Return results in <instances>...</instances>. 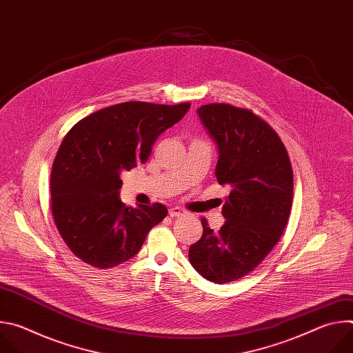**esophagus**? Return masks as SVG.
Returning <instances> with one entry per match:
<instances>
[{
    "mask_svg": "<svg viewBox=\"0 0 353 353\" xmlns=\"http://www.w3.org/2000/svg\"><path fill=\"white\" fill-rule=\"evenodd\" d=\"M184 214H185V211H184V210H181V208H179V207H173V208H170V210H169V215H170L172 218L181 216V215H184Z\"/></svg>",
    "mask_w": 353,
    "mask_h": 353,
    "instance_id": "esophagus-1",
    "label": "esophagus"
}]
</instances>
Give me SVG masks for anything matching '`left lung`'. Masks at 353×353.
I'll list each match as a JSON object with an SVG mask.
<instances>
[{"label": "left lung", "mask_w": 353, "mask_h": 353, "mask_svg": "<svg viewBox=\"0 0 353 353\" xmlns=\"http://www.w3.org/2000/svg\"><path fill=\"white\" fill-rule=\"evenodd\" d=\"M196 114L219 152L216 179L230 187L226 219L214 232L205 218L203 236L190 245L194 270L215 283L237 281L268 256L288 223L293 173L278 134L253 112L225 103L201 106Z\"/></svg>", "instance_id": "1"}]
</instances>
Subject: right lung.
I'll list each match as a JSON object with an SVG mask.
<instances>
[{
  "label": "right lung",
  "instance_id": "1",
  "mask_svg": "<svg viewBox=\"0 0 353 353\" xmlns=\"http://www.w3.org/2000/svg\"><path fill=\"white\" fill-rule=\"evenodd\" d=\"M190 103L125 102L99 110L63 139L50 190L56 226L83 263L106 270L132 259L148 232L168 215L163 204L125 207L121 173L145 163L158 137L179 123Z\"/></svg>",
  "mask_w": 353,
  "mask_h": 353
}]
</instances>
